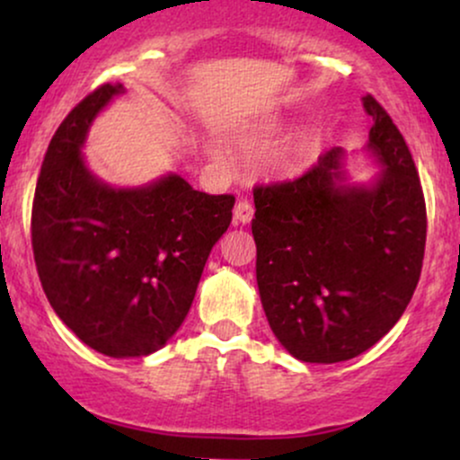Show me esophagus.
Returning a JSON list of instances; mask_svg holds the SVG:
<instances>
[{
    "mask_svg": "<svg viewBox=\"0 0 460 460\" xmlns=\"http://www.w3.org/2000/svg\"><path fill=\"white\" fill-rule=\"evenodd\" d=\"M252 214H255V208H252L251 200H246V199L237 200V205H235V209H234L235 223H240V225L251 223V220H252Z\"/></svg>",
    "mask_w": 460,
    "mask_h": 460,
    "instance_id": "obj_1",
    "label": "esophagus"
}]
</instances>
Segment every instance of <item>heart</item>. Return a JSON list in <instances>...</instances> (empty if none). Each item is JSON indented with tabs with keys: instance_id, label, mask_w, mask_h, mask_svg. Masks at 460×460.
Segmentation results:
<instances>
[{
	"instance_id": "1",
	"label": "heart",
	"mask_w": 460,
	"mask_h": 460,
	"mask_svg": "<svg viewBox=\"0 0 460 460\" xmlns=\"http://www.w3.org/2000/svg\"><path fill=\"white\" fill-rule=\"evenodd\" d=\"M300 162H303V151L296 149L294 153H289L288 160H285V166H288L289 171H294V168L300 166Z\"/></svg>"
}]
</instances>
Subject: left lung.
I'll use <instances>...</instances> for the list:
<instances>
[{
    "label": "left lung",
    "instance_id": "8db88e82",
    "mask_svg": "<svg viewBox=\"0 0 460 460\" xmlns=\"http://www.w3.org/2000/svg\"><path fill=\"white\" fill-rule=\"evenodd\" d=\"M372 188L341 183V149L296 179L252 188L257 288L285 350L307 363L361 355L404 314L421 274L426 200L409 146L372 94Z\"/></svg>",
    "mask_w": 460,
    "mask_h": 460
}]
</instances>
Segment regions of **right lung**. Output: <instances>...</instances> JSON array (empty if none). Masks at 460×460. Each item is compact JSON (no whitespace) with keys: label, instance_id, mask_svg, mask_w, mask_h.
<instances>
[{"label":"right lung","instance_id":"1","mask_svg":"<svg viewBox=\"0 0 460 460\" xmlns=\"http://www.w3.org/2000/svg\"><path fill=\"white\" fill-rule=\"evenodd\" d=\"M120 93L123 84H102L56 129L31 203V248L47 300L84 344L145 357L186 320L235 197L199 192L179 175L136 190L97 181L79 149Z\"/></svg>","mask_w":460,"mask_h":460}]
</instances>
